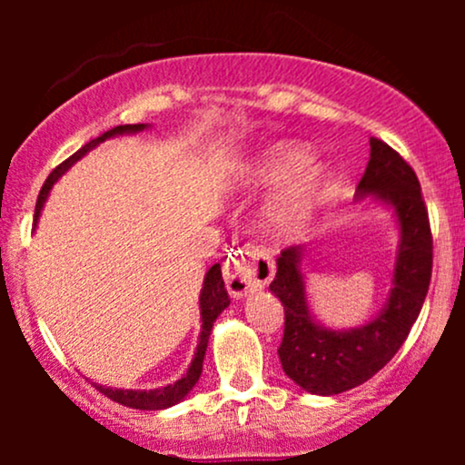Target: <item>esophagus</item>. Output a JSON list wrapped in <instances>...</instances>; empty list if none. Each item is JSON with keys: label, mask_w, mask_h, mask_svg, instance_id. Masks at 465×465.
I'll return each instance as SVG.
<instances>
[{"label": "esophagus", "mask_w": 465, "mask_h": 465, "mask_svg": "<svg viewBox=\"0 0 465 465\" xmlns=\"http://www.w3.org/2000/svg\"><path fill=\"white\" fill-rule=\"evenodd\" d=\"M273 277V266L264 260L253 258V260H242V262L232 264L225 271V282L229 295L236 297H247L249 292L258 291V288L266 286Z\"/></svg>", "instance_id": "esophagus-1"}]
</instances>
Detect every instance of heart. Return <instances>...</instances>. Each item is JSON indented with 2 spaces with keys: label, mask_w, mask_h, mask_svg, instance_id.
I'll return each instance as SVG.
<instances>
[{
  "label": "heart",
  "mask_w": 465,
  "mask_h": 465,
  "mask_svg": "<svg viewBox=\"0 0 465 465\" xmlns=\"http://www.w3.org/2000/svg\"><path fill=\"white\" fill-rule=\"evenodd\" d=\"M332 170L302 142L280 140L255 153L242 173L249 192L273 190L260 214V227L273 242H300L322 216Z\"/></svg>",
  "instance_id": "1"
}]
</instances>
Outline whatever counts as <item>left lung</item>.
Returning <instances> with one entry per match:
<instances>
[{"mask_svg":"<svg viewBox=\"0 0 465 465\" xmlns=\"http://www.w3.org/2000/svg\"><path fill=\"white\" fill-rule=\"evenodd\" d=\"M371 199L391 212L398 229L396 262L387 302L370 322L354 328H328L308 302L306 247H291L277 258L269 291L284 306L282 370L314 396H336L367 382L402 348L421 311L433 271L429 212L413 168L385 142L371 137L370 162L354 201Z\"/></svg>","mask_w":465,"mask_h":465,"instance_id":"left-lung-1","label":"left lung"}]
</instances>
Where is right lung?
<instances>
[{"label":"right lung","instance_id":"right-lung-1","mask_svg":"<svg viewBox=\"0 0 465 465\" xmlns=\"http://www.w3.org/2000/svg\"><path fill=\"white\" fill-rule=\"evenodd\" d=\"M151 129L148 124H122L115 126V129L103 133L100 137H95L89 143H84L78 153H74L67 162H63L54 173L47 177V181L44 183V188L39 192V199H36V207H35V227L39 223L41 212H44V205L50 196L52 188L63 174L72 168L74 163L80 162L89 151H94L98 143H103L111 137H120V135H133V133H140ZM229 306V295H227V288L225 282H223V273H221V264H214L210 271L205 273V280H203V288H201V297H199V308H201V334H199V343H196V351H194V359H192L188 371L179 378L177 382L173 385H165L159 389H114V387H104L94 382V387L98 389L100 393H104L106 398H111L114 402L124 404V407L131 409H140V411H162L168 407H174L183 400L188 393L194 389L196 382H199L201 371H203V359H205V351H207V343H210V332L214 328V322L218 319L225 308Z\"/></svg>","mask_w":465,"mask_h":465}]
</instances>
